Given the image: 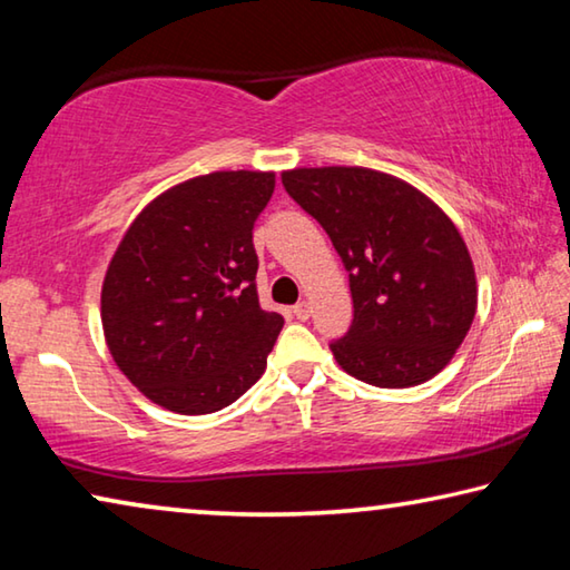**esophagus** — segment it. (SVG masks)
Wrapping results in <instances>:
<instances>
[{
    "mask_svg": "<svg viewBox=\"0 0 570 570\" xmlns=\"http://www.w3.org/2000/svg\"><path fill=\"white\" fill-rule=\"evenodd\" d=\"M292 314L296 316L298 322H306L308 316H312V306H308V302H298V304L292 308Z\"/></svg>",
    "mask_w": 570,
    "mask_h": 570,
    "instance_id": "34e87169",
    "label": "esophagus"
}]
</instances>
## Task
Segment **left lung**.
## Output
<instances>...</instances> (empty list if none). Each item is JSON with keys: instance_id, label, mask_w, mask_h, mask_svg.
<instances>
[{"instance_id": "1", "label": "left lung", "mask_w": 570, "mask_h": 570, "mask_svg": "<svg viewBox=\"0 0 570 570\" xmlns=\"http://www.w3.org/2000/svg\"><path fill=\"white\" fill-rule=\"evenodd\" d=\"M350 272L354 320L332 354L346 374L404 390L445 370L470 332L478 278L458 226L412 183L362 166L282 173Z\"/></svg>"}]
</instances>
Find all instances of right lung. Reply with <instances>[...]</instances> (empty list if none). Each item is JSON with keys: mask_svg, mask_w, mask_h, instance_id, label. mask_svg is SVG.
I'll return each instance as SVG.
<instances>
[{"mask_svg": "<svg viewBox=\"0 0 570 570\" xmlns=\"http://www.w3.org/2000/svg\"><path fill=\"white\" fill-rule=\"evenodd\" d=\"M272 170H214L163 190L132 218L102 278L105 344L150 402L210 414L266 370L282 314L258 304L254 220Z\"/></svg>", "mask_w": 570, "mask_h": 570, "instance_id": "1", "label": "right lung"}]
</instances>
